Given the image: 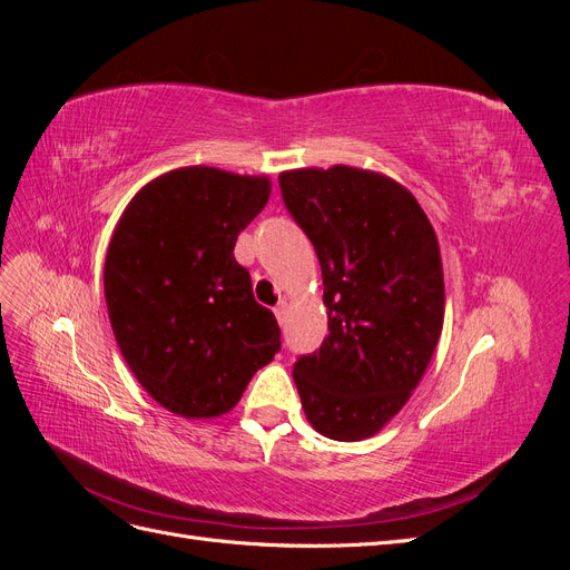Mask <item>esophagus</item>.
<instances>
[{
	"label": "esophagus",
	"instance_id": "34e87169",
	"mask_svg": "<svg viewBox=\"0 0 570 570\" xmlns=\"http://www.w3.org/2000/svg\"><path fill=\"white\" fill-rule=\"evenodd\" d=\"M273 312H275V318H278V323H281V325H285V318H287V302H285V299H281V302H278V306L273 308Z\"/></svg>",
	"mask_w": 570,
	"mask_h": 570
}]
</instances>
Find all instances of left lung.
<instances>
[{
    "label": "left lung",
    "mask_w": 570,
    "mask_h": 570,
    "mask_svg": "<svg viewBox=\"0 0 570 570\" xmlns=\"http://www.w3.org/2000/svg\"><path fill=\"white\" fill-rule=\"evenodd\" d=\"M281 189L321 262L331 331L292 371L306 421L337 442L366 440L404 409L438 347V235L416 197L377 170H283Z\"/></svg>",
    "instance_id": "1"
}]
</instances>
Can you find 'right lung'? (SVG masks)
<instances>
[{"mask_svg": "<svg viewBox=\"0 0 570 570\" xmlns=\"http://www.w3.org/2000/svg\"><path fill=\"white\" fill-rule=\"evenodd\" d=\"M271 197L268 176L183 166L120 214L105 262L118 350L154 402L183 419L228 413L281 350L235 243Z\"/></svg>", "mask_w": 570, "mask_h": 570, "instance_id": "right-lung-1", "label": "right lung"}]
</instances>
